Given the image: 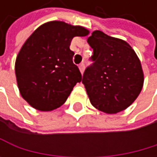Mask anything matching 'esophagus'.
Returning a JSON list of instances; mask_svg holds the SVG:
<instances>
[{
	"mask_svg": "<svg viewBox=\"0 0 157 157\" xmlns=\"http://www.w3.org/2000/svg\"><path fill=\"white\" fill-rule=\"evenodd\" d=\"M79 70H80L81 73L83 74V73H84V71H85V64H84V63L80 64V66H79Z\"/></svg>",
	"mask_w": 157,
	"mask_h": 157,
	"instance_id": "esophagus-1",
	"label": "esophagus"
}]
</instances>
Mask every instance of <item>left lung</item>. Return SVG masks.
Segmentation results:
<instances>
[{"label":"left lung","instance_id":"8db88e82","mask_svg":"<svg viewBox=\"0 0 157 157\" xmlns=\"http://www.w3.org/2000/svg\"><path fill=\"white\" fill-rule=\"evenodd\" d=\"M93 49L92 65L82 83L91 105L100 111L115 114L130 106L144 82L141 63L126 41L94 31L87 38Z\"/></svg>","mask_w":157,"mask_h":157}]
</instances>
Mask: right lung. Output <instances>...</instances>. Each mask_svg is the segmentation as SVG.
<instances>
[{"label":"right lung","instance_id":"right-lung-1","mask_svg":"<svg viewBox=\"0 0 157 157\" xmlns=\"http://www.w3.org/2000/svg\"><path fill=\"white\" fill-rule=\"evenodd\" d=\"M82 26L50 21L29 36L16 59L15 72L21 95L32 107L52 111L67 101L82 74L70 49L74 36H86Z\"/></svg>","mask_w":157,"mask_h":157}]
</instances>
